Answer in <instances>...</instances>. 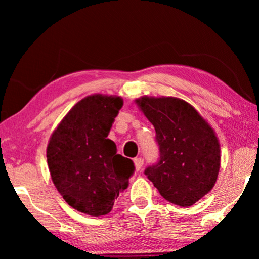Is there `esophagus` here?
Wrapping results in <instances>:
<instances>
[{"label": "esophagus", "instance_id": "obj_1", "mask_svg": "<svg viewBox=\"0 0 259 259\" xmlns=\"http://www.w3.org/2000/svg\"><path fill=\"white\" fill-rule=\"evenodd\" d=\"M134 165H136L137 171H140L141 167H143V165H144V159L143 158H136V159H134Z\"/></svg>", "mask_w": 259, "mask_h": 259}]
</instances>
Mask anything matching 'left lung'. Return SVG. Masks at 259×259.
Here are the masks:
<instances>
[{
  "label": "left lung",
  "instance_id": "8db88e82",
  "mask_svg": "<svg viewBox=\"0 0 259 259\" xmlns=\"http://www.w3.org/2000/svg\"><path fill=\"white\" fill-rule=\"evenodd\" d=\"M137 102L154 126L159 148L158 160L144 173L169 203L191 206L217 180L221 150L213 130L180 99L143 97Z\"/></svg>",
  "mask_w": 259,
  "mask_h": 259
}]
</instances>
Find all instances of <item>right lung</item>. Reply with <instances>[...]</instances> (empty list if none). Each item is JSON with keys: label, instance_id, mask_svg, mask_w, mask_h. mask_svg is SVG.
Instances as JSON below:
<instances>
[{"label": "right lung", "instance_id": "obj_1", "mask_svg": "<svg viewBox=\"0 0 259 259\" xmlns=\"http://www.w3.org/2000/svg\"><path fill=\"white\" fill-rule=\"evenodd\" d=\"M121 107L119 97L84 98L49 140L47 162L53 183L66 203L82 213L98 217L111 212L136 169L107 139Z\"/></svg>", "mask_w": 259, "mask_h": 259}]
</instances>
